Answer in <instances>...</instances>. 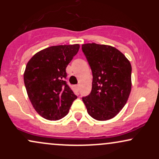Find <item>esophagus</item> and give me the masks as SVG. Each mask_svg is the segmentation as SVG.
I'll list each match as a JSON object with an SVG mask.
<instances>
[{"instance_id": "1", "label": "esophagus", "mask_w": 159, "mask_h": 159, "mask_svg": "<svg viewBox=\"0 0 159 159\" xmlns=\"http://www.w3.org/2000/svg\"><path fill=\"white\" fill-rule=\"evenodd\" d=\"M76 88H77L78 90H80V84H77L76 85Z\"/></svg>"}]
</instances>
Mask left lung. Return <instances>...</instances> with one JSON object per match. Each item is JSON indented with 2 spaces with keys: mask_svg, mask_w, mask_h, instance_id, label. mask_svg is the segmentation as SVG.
<instances>
[{
  "mask_svg": "<svg viewBox=\"0 0 159 159\" xmlns=\"http://www.w3.org/2000/svg\"><path fill=\"white\" fill-rule=\"evenodd\" d=\"M82 51L93 73L92 90L82 98L87 113L96 120L112 119L125 106L132 89V66L111 45L87 43Z\"/></svg>",
  "mask_w": 159,
  "mask_h": 159,
  "instance_id": "obj_1",
  "label": "left lung"
}]
</instances>
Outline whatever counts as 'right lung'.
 I'll return each mask as SVG.
<instances>
[{
  "label": "right lung",
  "mask_w": 159,
  "mask_h": 159,
  "mask_svg": "<svg viewBox=\"0 0 159 159\" xmlns=\"http://www.w3.org/2000/svg\"><path fill=\"white\" fill-rule=\"evenodd\" d=\"M80 45H55L34 54L27 63L24 82L36 112L48 120H61L77 96L66 84V68Z\"/></svg>",
  "instance_id": "1"
}]
</instances>
